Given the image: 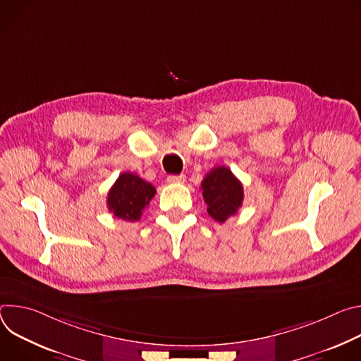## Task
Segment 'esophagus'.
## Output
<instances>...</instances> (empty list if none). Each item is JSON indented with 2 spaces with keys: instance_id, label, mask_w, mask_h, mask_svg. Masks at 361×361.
I'll return each mask as SVG.
<instances>
[{
  "instance_id": "34e87169",
  "label": "esophagus",
  "mask_w": 361,
  "mask_h": 361,
  "mask_svg": "<svg viewBox=\"0 0 361 361\" xmlns=\"http://www.w3.org/2000/svg\"><path fill=\"white\" fill-rule=\"evenodd\" d=\"M185 175H171L168 176L169 183H183L185 182Z\"/></svg>"
}]
</instances>
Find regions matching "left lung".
Masks as SVG:
<instances>
[{
	"instance_id": "8db88e82",
	"label": "left lung",
	"mask_w": 361,
	"mask_h": 361,
	"mask_svg": "<svg viewBox=\"0 0 361 361\" xmlns=\"http://www.w3.org/2000/svg\"><path fill=\"white\" fill-rule=\"evenodd\" d=\"M202 196L208 205V214L224 224L235 215L244 201V188L231 169L225 166L214 168L201 183Z\"/></svg>"
}]
</instances>
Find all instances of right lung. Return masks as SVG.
Returning <instances> with one entry per match:
<instances>
[{
  "instance_id": "add662e5",
  "label": "right lung",
  "mask_w": 361,
  "mask_h": 361,
  "mask_svg": "<svg viewBox=\"0 0 361 361\" xmlns=\"http://www.w3.org/2000/svg\"><path fill=\"white\" fill-rule=\"evenodd\" d=\"M154 193L152 183L135 173L123 172L107 193V208L116 218L139 221Z\"/></svg>"
}]
</instances>
